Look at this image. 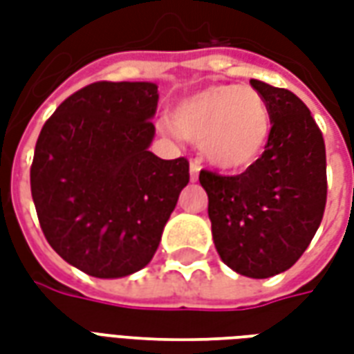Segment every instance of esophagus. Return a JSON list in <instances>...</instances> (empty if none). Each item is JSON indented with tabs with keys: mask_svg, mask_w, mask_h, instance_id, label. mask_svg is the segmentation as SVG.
Instances as JSON below:
<instances>
[{
	"mask_svg": "<svg viewBox=\"0 0 354 354\" xmlns=\"http://www.w3.org/2000/svg\"><path fill=\"white\" fill-rule=\"evenodd\" d=\"M199 170H201L199 161H195V159H193V161L189 162V178H192V182H197V178H199Z\"/></svg>",
	"mask_w": 354,
	"mask_h": 354,
	"instance_id": "esophagus-1",
	"label": "esophagus"
}]
</instances>
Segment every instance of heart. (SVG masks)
Masks as SVG:
<instances>
[{"mask_svg":"<svg viewBox=\"0 0 354 354\" xmlns=\"http://www.w3.org/2000/svg\"><path fill=\"white\" fill-rule=\"evenodd\" d=\"M172 124L199 142L208 161L223 170H243L258 161L271 136L266 98L248 85H210L178 102ZM170 131V127H165Z\"/></svg>","mask_w":354,"mask_h":354,"instance_id":"heart-1","label":"heart"}]
</instances>
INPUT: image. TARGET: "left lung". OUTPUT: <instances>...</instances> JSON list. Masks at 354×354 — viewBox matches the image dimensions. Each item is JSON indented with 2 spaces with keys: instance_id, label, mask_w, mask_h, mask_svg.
Wrapping results in <instances>:
<instances>
[{
  "instance_id": "1",
  "label": "left lung",
  "mask_w": 354,
  "mask_h": 354,
  "mask_svg": "<svg viewBox=\"0 0 354 354\" xmlns=\"http://www.w3.org/2000/svg\"><path fill=\"white\" fill-rule=\"evenodd\" d=\"M271 111V136L237 176L201 170L216 250L225 266L267 279L294 266L326 207V147L319 124L288 88L250 80Z\"/></svg>"
}]
</instances>
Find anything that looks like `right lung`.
Segmentation results:
<instances>
[{
    "label": "right lung",
    "mask_w": 354,
    "mask_h": 354,
    "mask_svg": "<svg viewBox=\"0 0 354 354\" xmlns=\"http://www.w3.org/2000/svg\"><path fill=\"white\" fill-rule=\"evenodd\" d=\"M157 100L155 83L98 81L68 96L39 132L30 169L39 225L91 277L146 267L189 182L185 157L147 151Z\"/></svg>",
    "instance_id": "obj_1"
}]
</instances>
